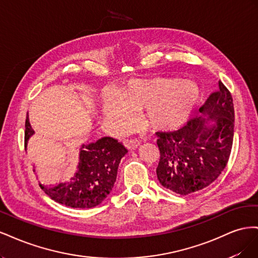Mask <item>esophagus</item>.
Returning a JSON list of instances; mask_svg holds the SVG:
<instances>
[{"mask_svg":"<svg viewBox=\"0 0 258 258\" xmlns=\"http://www.w3.org/2000/svg\"><path fill=\"white\" fill-rule=\"evenodd\" d=\"M123 145L126 146L128 150L132 151V150H136V148L140 145V142L138 140H124Z\"/></svg>","mask_w":258,"mask_h":258,"instance_id":"esophagus-1","label":"esophagus"}]
</instances>
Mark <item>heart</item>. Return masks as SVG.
Wrapping results in <instances>:
<instances>
[{
  "label": "heart",
  "instance_id": "obj_1",
  "mask_svg": "<svg viewBox=\"0 0 258 258\" xmlns=\"http://www.w3.org/2000/svg\"><path fill=\"white\" fill-rule=\"evenodd\" d=\"M200 99V89L182 79H132L102 98L103 122L115 132L128 130L142 111L143 121L154 130H175L188 120Z\"/></svg>",
  "mask_w": 258,
  "mask_h": 258
}]
</instances>
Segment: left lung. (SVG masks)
Listing matches in <instances>:
<instances>
[{
	"label": "left lung",
	"instance_id": "obj_1",
	"mask_svg": "<svg viewBox=\"0 0 258 258\" xmlns=\"http://www.w3.org/2000/svg\"><path fill=\"white\" fill-rule=\"evenodd\" d=\"M218 87L199 108L202 116L177 131L158 135L157 177L163 187L182 196L212 184L228 162L235 110L229 90L221 81Z\"/></svg>",
	"mask_w": 258,
	"mask_h": 258
}]
</instances>
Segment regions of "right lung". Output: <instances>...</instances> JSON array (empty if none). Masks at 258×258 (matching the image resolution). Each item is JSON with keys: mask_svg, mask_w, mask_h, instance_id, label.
Here are the masks:
<instances>
[{"mask_svg": "<svg viewBox=\"0 0 258 258\" xmlns=\"http://www.w3.org/2000/svg\"><path fill=\"white\" fill-rule=\"evenodd\" d=\"M34 135L27 114L25 143ZM128 153L117 140L104 137L97 142L83 144L80 148L79 166L70 181L40 187L58 204L77 209H89L100 205L111 192L116 182L119 162ZM35 172V168L33 169Z\"/></svg>", "mask_w": 258, "mask_h": 258, "instance_id": "add662e5", "label": "right lung"}]
</instances>
